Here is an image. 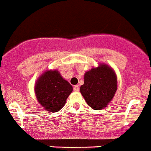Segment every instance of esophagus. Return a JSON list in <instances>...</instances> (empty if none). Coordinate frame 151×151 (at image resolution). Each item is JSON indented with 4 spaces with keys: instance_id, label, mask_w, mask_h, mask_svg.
<instances>
[{
    "instance_id": "1",
    "label": "esophagus",
    "mask_w": 151,
    "mask_h": 151,
    "mask_svg": "<svg viewBox=\"0 0 151 151\" xmlns=\"http://www.w3.org/2000/svg\"><path fill=\"white\" fill-rule=\"evenodd\" d=\"M73 90H74L75 91H79V87H78V86H75L74 87H73Z\"/></svg>"
}]
</instances>
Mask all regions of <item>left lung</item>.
I'll use <instances>...</instances> for the list:
<instances>
[{
  "instance_id": "1",
  "label": "left lung",
  "mask_w": 151,
  "mask_h": 151,
  "mask_svg": "<svg viewBox=\"0 0 151 151\" xmlns=\"http://www.w3.org/2000/svg\"><path fill=\"white\" fill-rule=\"evenodd\" d=\"M117 83L112 68L102 63L85 73L80 92L91 109L101 110L112 100L118 88Z\"/></svg>"
}]
</instances>
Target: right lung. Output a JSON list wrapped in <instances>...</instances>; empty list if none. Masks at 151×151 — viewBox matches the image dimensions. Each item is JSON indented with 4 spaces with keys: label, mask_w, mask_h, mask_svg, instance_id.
Returning <instances> with one entry per match:
<instances>
[{
    "label": "right lung",
    "mask_w": 151,
    "mask_h": 151,
    "mask_svg": "<svg viewBox=\"0 0 151 151\" xmlns=\"http://www.w3.org/2000/svg\"><path fill=\"white\" fill-rule=\"evenodd\" d=\"M34 88L38 102L49 112L59 111L73 91V86L57 70H47L42 73Z\"/></svg>",
    "instance_id": "add662e5"
}]
</instances>
